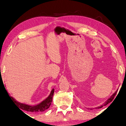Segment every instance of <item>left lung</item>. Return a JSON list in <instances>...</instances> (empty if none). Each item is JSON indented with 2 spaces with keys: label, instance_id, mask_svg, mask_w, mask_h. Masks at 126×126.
<instances>
[{
  "label": "left lung",
  "instance_id": "8db88e82",
  "mask_svg": "<svg viewBox=\"0 0 126 126\" xmlns=\"http://www.w3.org/2000/svg\"><path fill=\"white\" fill-rule=\"evenodd\" d=\"M117 91H116V92H115L114 94H113V95H112V96H110V98L108 99L107 101H106V102H104V103L103 104H102V105H101V106H99V107H96V108H96V109H99V108H102L103 106H106L107 104H108V103H110V102H111L112 101V100L113 99L114 96H115V95H116V93H117ZM91 110H92V109H91Z\"/></svg>",
  "mask_w": 126,
  "mask_h": 126
}]
</instances>
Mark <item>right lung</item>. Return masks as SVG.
Returning a JSON list of instances; mask_svg holds the SVG:
<instances>
[{"mask_svg": "<svg viewBox=\"0 0 126 126\" xmlns=\"http://www.w3.org/2000/svg\"><path fill=\"white\" fill-rule=\"evenodd\" d=\"M54 89L53 88L52 89V91H51L49 95V96L45 100H44V101H42L41 103L35 106H29L25 104L21 103L20 102H17L13 97L10 96V95H9V97H10V98L12 100V101L14 102V104H16V106H18L20 109L23 110H26V111H28V112H43L45 110H47L48 108L49 107L51 104V103H52V102L53 95V94H54Z\"/></svg>", "mask_w": 126, "mask_h": 126, "instance_id": "1", "label": "right lung"}]
</instances>
